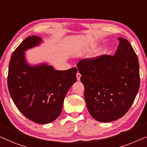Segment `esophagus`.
<instances>
[{"label":"esophagus","mask_w":147,"mask_h":147,"mask_svg":"<svg viewBox=\"0 0 147 147\" xmlns=\"http://www.w3.org/2000/svg\"><path fill=\"white\" fill-rule=\"evenodd\" d=\"M80 77H81V74L79 73H77V74H76V78H77L78 81L80 80Z\"/></svg>","instance_id":"1"}]
</instances>
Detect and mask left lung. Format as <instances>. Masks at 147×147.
Returning <instances> with one entry per match:
<instances>
[{
	"mask_svg": "<svg viewBox=\"0 0 147 147\" xmlns=\"http://www.w3.org/2000/svg\"><path fill=\"white\" fill-rule=\"evenodd\" d=\"M113 56L102 55L78 63L88 111L98 121L111 122L127 113L140 86L137 56L126 39L118 38Z\"/></svg>",
	"mask_w": 147,
	"mask_h": 147,
	"instance_id": "8db88e82",
	"label": "left lung"
}]
</instances>
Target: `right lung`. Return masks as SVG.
I'll return each instance as SVG.
<instances>
[{"label":"right lung","mask_w":147,"mask_h":147,"mask_svg":"<svg viewBox=\"0 0 147 147\" xmlns=\"http://www.w3.org/2000/svg\"><path fill=\"white\" fill-rule=\"evenodd\" d=\"M36 36L26 38L13 52L8 74L10 95L19 111L31 121L47 124L61 114L68 90L76 81V67L57 71L47 63L30 65L25 51L40 45Z\"/></svg>","instance_id":"add662e5"}]
</instances>
